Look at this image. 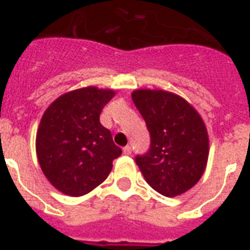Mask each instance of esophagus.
Listing matches in <instances>:
<instances>
[{"instance_id":"obj_1","label":"esophagus","mask_w":250,"mask_h":250,"mask_svg":"<svg viewBox=\"0 0 250 250\" xmlns=\"http://www.w3.org/2000/svg\"><path fill=\"white\" fill-rule=\"evenodd\" d=\"M123 154H125V155H131V146H125V148H123Z\"/></svg>"}]
</instances>
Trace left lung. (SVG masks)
I'll use <instances>...</instances> for the list:
<instances>
[{"label": "left lung", "instance_id": "8db88e82", "mask_svg": "<svg viewBox=\"0 0 250 250\" xmlns=\"http://www.w3.org/2000/svg\"><path fill=\"white\" fill-rule=\"evenodd\" d=\"M132 102L151 136L150 150L135 158L146 182L166 197L198 182L209 157V135L201 115L184 98L163 89H135Z\"/></svg>", "mask_w": 250, "mask_h": 250}]
</instances>
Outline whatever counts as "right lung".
<instances>
[{
	"mask_svg": "<svg viewBox=\"0 0 250 250\" xmlns=\"http://www.w3.org/2000/svg\"><path fill=\"white\" fill-rule=\"evenodd\" d=\"M112 89L85 87L66 92L45 109L36 135V152L46 179L65 195L89 193L108 177L122 150L100 112Z\"/></svg>",
	"mask_w": 250,
	"mask_h": 250,
	"instance_id": "1",
	"label": "right lung"
}]
</instances>
